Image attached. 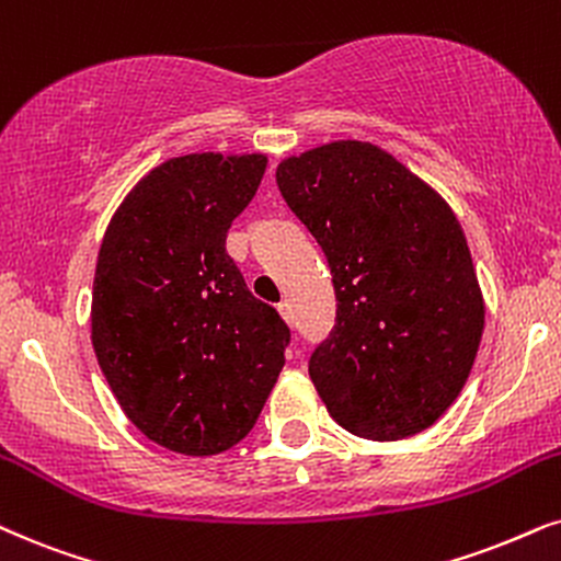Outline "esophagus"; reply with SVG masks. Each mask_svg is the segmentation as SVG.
Returning <instances> with one entry per match:
<instances>
[{"label": "esophagus", "mask_w": 561, "mask_h": 561, "mask_svg": "<svg viewBox=\"0 0 561 561\" xmlns=\"http://www.w3.org/2000/svg\"><path fill=\"white\" fill-rule=\"evenodd\" d=\"M278 311H280V317L286 319V322L294 327V322H296V317H294V309H290V304L288 301H280L278 304Z\"/></svg>", "instance_id": "obj_1"}]
</instances>
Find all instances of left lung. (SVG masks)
I'll return each instance as SVG.
<instances>
[{"instance_id": "obj_1", "label": "left lung", "mask_w": 561, "mask_h": 561, "mask_svg": "<svg viewBox=\"0 0 561 561\" xmlns=\"http://www.w3.org/2000/svg\"><path fill=\"white\" fill-rule=\"evenodd\" d=\"M275 180L332 271L337 317L309 358L327 412L368 440L423 433L461 394L484 330L454 210L363 141L290 157Z\"/></svg>"}]
</instances>
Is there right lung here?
Returning <instances> with one entry per match:
<instances>
[{
  "label": "right lung",
  "instance_id": "obj_1",
  "mask_svg": "<svg viewBox=\"0 0 561 561\" xmlns=\"http://www.w3.org/2000/svg\"><path fill=\"white\" fill-rule=\"evenodd\" d=\"M263 154L159 164L115 210L92 290V345L128 420L185 456L221 454L257 423L290 330L227 252Z\"/></svg>",
  "mask_w": 561,
  "mask_h": 561
}]
</instances>
